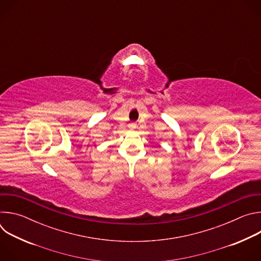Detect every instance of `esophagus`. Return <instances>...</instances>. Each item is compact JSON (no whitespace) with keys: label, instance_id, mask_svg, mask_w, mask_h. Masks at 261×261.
<instances>
[{"label":"esophagus","instance_id":"1","mask_svg":"<svg viewBox=\"0 0 261 261\" xmlns=\"http://www.w3.org/2000/svg\"><path fill=\"white\" fill-rule=\"evenodd\" d=\"M130 127H131V128H135V127H136V124H134V123H133V124H130Z\"/></svg>","mask_w":261,"mask_h":261}]
</instances>
